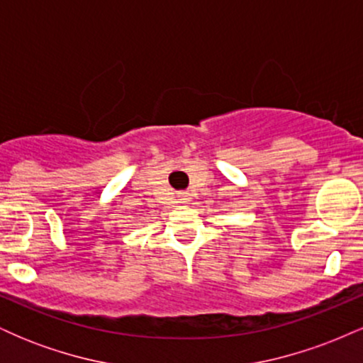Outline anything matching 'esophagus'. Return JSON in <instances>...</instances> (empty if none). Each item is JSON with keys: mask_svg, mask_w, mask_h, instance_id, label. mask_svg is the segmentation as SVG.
<instances>
[{"mask_svg": "<svg viewBox=\"0 0 363 363\" xmlns=\"http://www.w3.org/2000/svg\"><path fill=\"white\" fill-rule=\"evenodd\" d=\"M177 198L181 199V203H187L191 199V194L187 193V191H182V193H179L177 194Z\"/></svg>", "mask_w": 363, "mask_h": 363, "instance_id": "34e87169", "label": "esophagus"}]
</instances>
